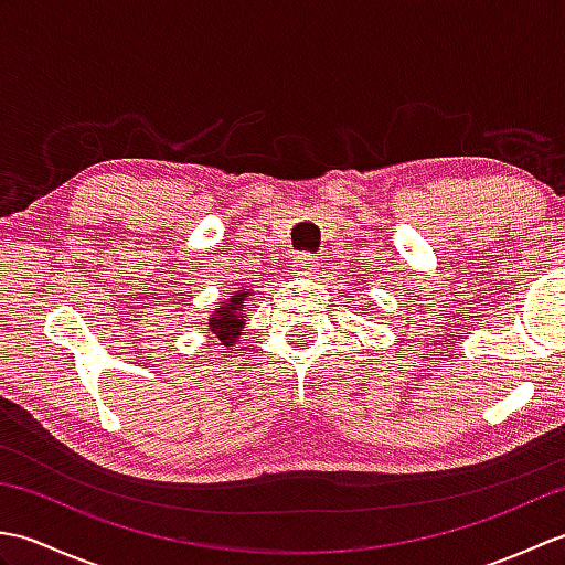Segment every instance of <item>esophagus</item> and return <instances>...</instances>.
Segmentation results:
<instances>
[{"mask_svg": "<svg viewBox=\"0 0 565 565\" xmlns=\"http://www.w3.org/2000/svg\"><path fill=\"white\" fill-rule=\"evenodd\" d=\"M296 269L301 274H313L318 269V257L313 255H298L296 257Z\"/></svg>", "mask_w": 565, "mask_h": 565, "instance_id": "34e87169", "label": "esophagus"}]
</instances>
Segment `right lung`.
<instances>
[{
  "mask_svg": "<svg viewBox=\"0 0 565 565\" xmlns=\"http://www.w3.org/2000/svg\"><path fill=\"white\" fill-rule=\"evenodd\" d=\"M247 298V291H237L235 296H231V301L225 306L215 308V316L209 320L211 332L218 338L225 347H233L239 328L245 326V313H243V303Z\"/></svg>",
  "mask_w": 565,
  "mask_h": 565,
  "instance_id": "right-lung-1",
  "label": "right lung"
}]
</instances>
